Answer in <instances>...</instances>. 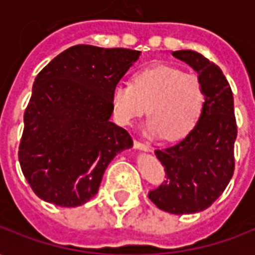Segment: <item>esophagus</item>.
<instances>
[{"mask_svg":"<svg viewBox=\"0 0 255 255\" xmlns=\"http://www.w3.org/2000/svg\"><path fill=\"white\" fill-rule=\"evenodd\" d=\"M133 147L138 150H143V151H151V150H153V147H151L150 144L142 143V142H139V140H135V142H133Z\"/></svg>","mask_w":255,"mask_h":255,"instance_id":"1","label":"esophagus"}]
</instances>
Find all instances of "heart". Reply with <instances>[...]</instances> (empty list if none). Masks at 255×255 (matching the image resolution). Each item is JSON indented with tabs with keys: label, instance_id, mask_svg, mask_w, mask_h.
I'll return each mask as SVG.
<instances>
[{
	"label": "heart",
	"instance_id": "1",
	"mask_svg": "<svg viewBox=\"0 0 255 255\" xmlns=\"http://www.w3.org/2000/svg\"><path fill=\"white\" fill-rule=\"evenodd\" d=\"M205 90L201 79L172 65H153L135 73L132 84L117 83L112 90L116 120L132 124L147 111L146 132L168 140L184 138L202 115Z\"/></svg>",
	"mask_w": 255,
	"mask_h": 255
}]
</instances>
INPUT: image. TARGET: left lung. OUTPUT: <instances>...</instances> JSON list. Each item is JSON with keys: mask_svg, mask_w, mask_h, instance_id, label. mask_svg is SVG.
<instances>
[{"mask_svg": "<svg viewBox=\"0 0 255 255\" xmlns=\"http://www.w3.org/2000/svg\"><path fill=\"white\" fill-rule=\"evenodd\" d=\"M172 56L198 73L205 105L197 124L180 142L154 151L165 168L166 180L150 191L149 198L164 212L191 214L208 209L234 175L238 135L234 95L223 71L201 53L177 50Z\"/></svg>", "mask_w": 255, "mask_h": 255, "instance_id": "left-lung-1", "label": "left lung"}]
</instances>
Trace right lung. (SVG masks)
<instances>
[{"label": "right lung", "mask_w": 255, "mask_h": 255, "mask_svg": "<svg viewBox=\"0 0 255 255\" xmlns=\"http://www.w3.org/2000/svg\"><path fill=\"white\" fill-rule=\"evenodd\" d=\"M140 52L76 45L38 73L24 112L19 161L38 197L63 208L98 192L117 153L132 147L124 128L111 122L112 90Z\"/></svg>", "instance_id": "add662e5"}]
</instances>
